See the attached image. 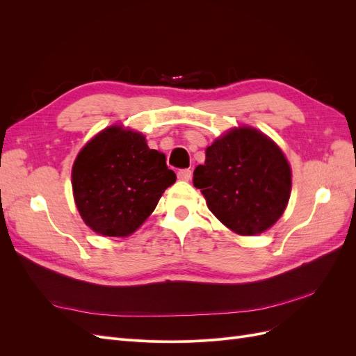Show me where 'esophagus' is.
<instances>
[{
	"mask_svg": "<svg viewBox=\"0 0 356 356\" xmlns=\"http://www.w3.org/2000/svg\"><path fill=\"white\" fill-rule=\"evenodd\" d=\"M177 175H178V179H181V181H188L191 178V170L190 169H179Z\"/></svg>",
	"mask_w": 356,
	"mask_h": 356,
	"instance_id": "esophagus-1",
	"label": "esophagus"
}]
</instances>
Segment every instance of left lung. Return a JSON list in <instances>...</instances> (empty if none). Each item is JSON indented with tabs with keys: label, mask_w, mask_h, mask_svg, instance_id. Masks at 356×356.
I'll use <instances>...</instances> for the list:
<instances>
[{
	"label": "left lung",
	"mask_w": 356,
	"mask_h": 356,
	"mask_svg": "<svg viewBox=\"0 0 356 356\" xmlns=\"http://www.w3.org/2000/svg\"><path fill=\"white\" fill-rule=\"evenodd\" d=\"M193 184L208 208L236 233H261L284 213L291 193V169L284 153L252 127L233 129L207 148Z\"/></svg>",
	"instance_id": "left-lung-1"
}]
</instances>
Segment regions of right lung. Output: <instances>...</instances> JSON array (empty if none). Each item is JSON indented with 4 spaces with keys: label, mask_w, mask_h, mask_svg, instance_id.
I'll list each match as a JSON object with an SVG mask.
<instances>
[{
    "label": "right lung",
    "mask_w": 356,
    "mask_h": 356,
    "mask_svg": "<svg viewBox=\"0 0 356 356\" xmlns=\"http://www.w3.org/2000/svg\"><path fill=\"white\" fill-rule=\"evenodd\" d=\"M177 179L145 138L113 126L86 145L72 166L74 199L84 222L104 236H129Z\"/></svg>",
    "instance_id": "add662e5"
}]
</instances>
